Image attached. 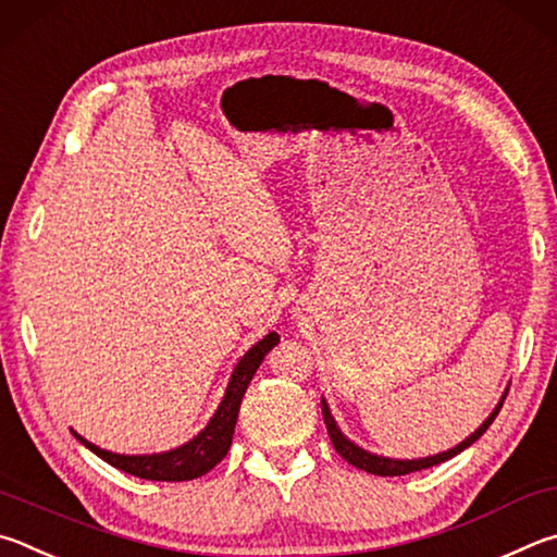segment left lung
<instances>
[{
	"mask_svg": "<svg viewBox=\"0 0 557 557\" xmlns=\"http://www.w3.org/2000/svg\"><path fill=\"white\" fill-rule=\"evenodd\" d=\"M504 398H506V396H504ZM504 398H502V404L496 406V411L482 423V428H476V431H474L470 437H467L465 443H460V445L453 447V450H447V453L425 457V460H388V457H376V455H369V453H364V450H359L357 445L349 443L347 437L337 431L333 416H330L327 404L320 401V408H323V421H325V428H327V435H330V441H333V447L339 453V457H345V460H347L349 465H355L357 470H364V472H369V474H379V476H401V474L421 472V470H428V467H435V465H441V462H445V460H450V457H455L457 453H462L465 447H470L474 441H480V437L486 433V428H490V425L494 423V418L499 416L502 406H504Z\"/></svg>",
	"mask_w": 557,
	"mask_h": 557,
	"instance_id": "left-lung-1",
	"label": "left lung"
}]
</instances>
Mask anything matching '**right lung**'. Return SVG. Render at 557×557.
<instances>
[{"mask_svg": "<svg viewBox=\"0 0 557 557\" xmlns=\"http://www.w3.org/2000/svg\"><path fill=\"white\" fill-rule=\"evenodd\" d=\"M276 343H278V335L269 333L261 343L253 345L249 352L242 357V362L237 364V369H234L227 394H224L218 413L212 416L208 428H205L195 441L178 447V450H171L163 455L132 457V455H114V453L100 450V447L87 443L81 435H77V441H81L85 447H90L97 457H102L104 462H110L112 467H116V470L141 476V480L188 482V480H195V476H202L205 472H210L224 455H227L232 445L234 425H237L242 396L247 392L251 376L257 374L261 359L267 357L269 349Z\"/></svg>", "mask_w": 557, "mask_h": 557, "instance_id": "obj_1", "label": "right lung"}]
</instances>
